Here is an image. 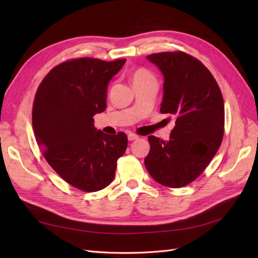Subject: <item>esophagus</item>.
I'll use <instances>...</instances> for the list:
<instances>
[{
    "label": "esophagus",
    "mask_w": 258,
    "mask_h": 258,
    "mask_svg": "<svg viewBox=\"0 0 258 258\" xmlns=\"http://www.w3.org/2000/svg\"><path fill=\"white\" fill-rule=\"evenodd\" d=\"M139 139V136L135 135V134H129L128 135V140L129 141H135V140H138Z\"/></svg>",
    "instance_id": "1"
}]
</instances>
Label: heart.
Here are the masks:
<instances>
[{
  "label": "heart",
  "instance_id": "heart-1",
  "mask_svg": "<svg viewBox=\"0 0 258 258\" xmlns=\"http://www.w3.org/2000/svg\"><path fill=\"white\" fill-rule=\"evenodd\" d=\"M155 80L154 76L151 72H148L145 69H139L135 73L132 74V83L137 84V83H143L147 81H152Z\"/></svg>",
  "mask_w": 258,
  "mask_h": 258
}]
</instances>
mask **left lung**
Returning <instances> with one entry per match:
<instances>
[{"instance_id":"1","label":"left lung","mask_w":258,"mask_h":258,"mask_svg":"<svg viewBox=\"0 0 258 258\" xmlns=\"http://www.w3.org/2000/svg\"><path fill=\"white\" fill-rule=\"evenodd\" d=\"M146 59L163 76L160 113L175 117L168 141L148 137L144 163L159 184L177 188L196 179L214 157L224 135V100L213 75L199 60L182 51Z\"/></svg>"}]
</instances>
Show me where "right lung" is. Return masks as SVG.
<instances>
[{
    "instance_id": "1",
    "label": "right lung",
    "mask_w": 258,
    "mask_h": 258,
    "mask_svg": "<svg viewBox=\"0 0 258 258\" xmlns=\"http://www.w3.org/2000/svg\"><path fill=\"white\" fill-rule=\"evenodd\" d=\"M126 59L80 58L63 62L45 76L36 91L32 127L50 167L84 191L110 185L127 136L98 130L93 116L106 108L107 86Z\"/></svg>"
}]
</instances>
